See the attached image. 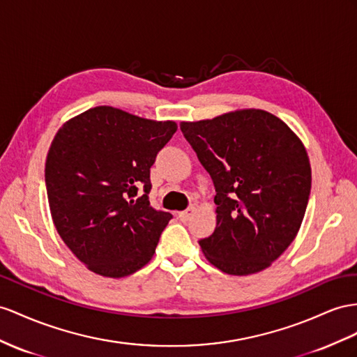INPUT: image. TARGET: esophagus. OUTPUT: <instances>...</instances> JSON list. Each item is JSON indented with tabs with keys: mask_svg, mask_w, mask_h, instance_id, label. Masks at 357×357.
<instances>
[{
	"mask_svg": "<svg viewBox=\"0 0 357 357\" xmlns=\"http://www.w3.org/2000/svg\"><path fill=\"white\" fill-rule=\"evenodd\" d=\"M196 213V206H188L185 211H181L179 213V218L182 222H187V220H190L191 218V215H193Z\"/></svg>",
	"mask_w": 357,
	"mask_h": 357,
	"instance_id": "1",
	"label": "esophagus"
}]
</instances>
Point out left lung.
I'll return each mask as SVG.
<instances>
[{
  "mask_svg": "<svg viewBox=\"0 0 357 357\" xmlns=\"http://www.w3.org/2000/svg\"><path fill=\"white\" fill-rule=\"evenodd\" d=\"M211 175L217 226L200 240L205 258L232 276L266 270L294 241L306 213L312 172L303 142L259 108L181 122Z\"/></svg>",
  "mask_w": 357,
  "mask_h": 357,
  "instance_id": "1",
  "label": "left lung"
}]
</instances>
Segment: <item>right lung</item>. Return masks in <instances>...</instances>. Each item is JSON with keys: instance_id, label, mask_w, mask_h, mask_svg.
Wrapping results in <instances>:
<instances>
[{"instance_id": "1", "label": "right lung", "mask_w": 357, "mask_h": 357, "mask_svg": "<svg viewBox=\"0 0 357 357\" xmlns=\"http://www.w3.org/2000/svg\"><path fill=\"white\" fill-rule=\"evenodd\" d=\"M152 121L99 105L60 126L45 164L54 226L70 252L99 276L125 278L148 264L172 218L149 204V173L176 132ZM140 185L145 195L136 196Z\"/></svg>"}]
</instances>
